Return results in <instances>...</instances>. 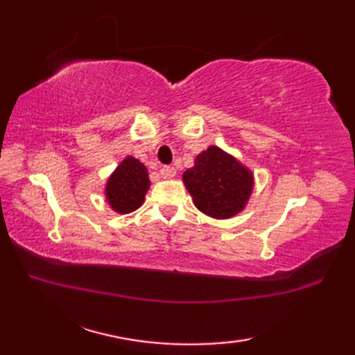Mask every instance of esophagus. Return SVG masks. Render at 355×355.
<instances>
[{"mask_svg": "<svg viewBox=\"0 0 355 355\" xmlns=\"http://www.w3.org/2000/svg\"><path fill=\"white\" fill-rule=\"evenodd\" d=\"M175 173H177V171L173 166H163V168L160 169L162 178H172V177H175Z\"/></svg>", "mask_w": 355, "mask_h": 355, "instance_id": "1", "label": "esophagus"}]
</instances>
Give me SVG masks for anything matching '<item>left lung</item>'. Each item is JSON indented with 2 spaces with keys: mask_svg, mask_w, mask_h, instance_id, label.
<instances>
[{
  "mask_svg": "<svg viewBox=\"0 0 355 355\" xmlns=\"http://www.w3.org/2000/svg\"><path fill=\"white\" fill-rule=\"evenodd\" d=\"M183 183L193 205L216 220H227L243 212L253 192V172L218 146L197 155Z\"/></svg>",
  "mask_w": 355,
  "mask_h": 355,
  "instance_id": "8db88e82",
  "label": "left lung"
}]
</instances>
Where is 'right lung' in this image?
<instances>
[{
	"label": "right lung",
	"mask_w": 355,
	"mask_h": 355,
	"mask_svg": "<svg viewBox=\"0 0 355 355\" xmlns=\"http://www.w3.org/2000/svg\"><path fill=\"white\" fill-rule=\"evenodd\" d=\"M149 186L146 166L130 155L110 175L105 195L114 212L131 214L143 205Z\"/></svg>",
	"instance_id": "obj_1"
}]
</instances>
